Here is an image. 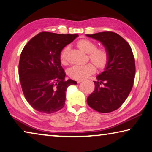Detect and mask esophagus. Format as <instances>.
Returning <instances> with one entry per match:
<instances>
[{
    "mask_svg": "<svg viewBox=\"0 0 152 152\" xmlns=\"http://www.w3.org/2000/svg\"><path fill=\"white\" fill-rule=\"evenodd\" d=\"M81 81H83V80H77V83H81Z\"/></svg>",
    "mask_w": 152,
    "mask_h": 152,
    "instance_id": "1",
    "label": "esophagus"
}]
</instances>
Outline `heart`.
<instances>
[{
    "label": "heart",
    "instance_id": "1",
    "mask_svg": "<svg viewBox=\"0 0 152 152\" xmlns=\"http://www.w3.org/2000/svg\"><path fill=\"white\" fill-rule=\"evenodd\" d=\"M77 46L82 50L89 54V58L99 69L104 68L110 58L109 52L106 48H97L95 42L88 39H82L77 42ZM69 47L66 46L61 51L60 60L62 64H66L68 61ZM96 71V67L91 63L82 65H75L69 69V75L73 79L81 80L88 77Z\"/></svg>",
    "mask_w": 152,
    "mask_h": 152
}]
</instances>
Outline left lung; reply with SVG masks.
Here are the masks:
<instances>
[{"label": "left lung", "instance_id": "1", "mask_svg": "<svg viewBox=\"0 0 152 152\" xmlns=\"http://www.w3.org/2000/svg\"><path fill=\"white\" fill-rule=\"evenodd\" d=\"M86 36L102 42L110 54L104 71L94 81L95 89L87 102L99 113H110L120 108L132 89L135 75L132 50L125 39L113 31Z\"/></svg>", "mask_w": 152, "mask_h": 152}]
</instances>
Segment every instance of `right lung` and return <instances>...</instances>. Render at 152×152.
Returning a JSON list of instances; mask_svg holds the SVG:
<instances>
[{"mask_svg": "<svg viewBox=\"0 0 152 152\" xmlns=\"http://www.w3.org/2000/svg\"><path fill=\"white\" fill-rule=\"evenodd\" d=\"M77 34L40 32L30 40L21 53L19 75L24 96L37 111L51 114L63 108L66 91L75 81L65 80L60 54Z\"/></svg>", "mask_w": 152, "mask_h": 152, "instance_id": "1", "label": "right lung"}]
</instances>
